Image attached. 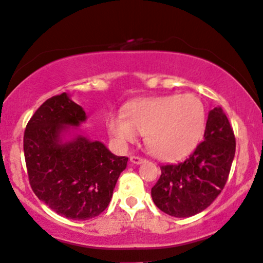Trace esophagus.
I'll list each match as a JSON object with an SVG mask.
<instances>
[{"instance_id":"obj_1","label":"esophagus","mask_w":263,"mask_h":263,"mask_svg":"<svg viewBox=\"0 0 263 263\" xmlns=\"http://www.w3.org/2000/svg\"><path fill=\"white\" fill-rule=\"evenodd\" d=\"M129 160H131L132 164H142L144 162V158L142 157H137V156H134L129 158Z\"/></svg>"}]
</instances>
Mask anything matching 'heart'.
<instances>
[{"label": "heart", "mask_w": 263, "mask_h": 263, "mask_svg": "<svg viewBox=\"0 0 263 263\" xmlns=\"http://www.w3.org/2000/svg\"><path fill=\"white\" fill-rule=\"evenodd\" d=\"M205 107L192 94L145 98L123 107V115H111L106 127L121 147L144 134L148 149L160 160H174L190 153L205 127Z\"/></svg>", "instance_id": "1"}]
</instances>
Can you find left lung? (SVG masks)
Returning <instances> with one entry per match:
<instances>
[{
  "mask_svg": "<svg viewBox=\"0 0 263 263\" xmlns=\"http://www.w3.org/2000/svg\"><path fill=\"white\" fill-rule=\"evenodd\" d=\"M203 140L178 164L160 166L152 198L164 213L187 218L204 211L222 192L235 156V137L220 106L208 112Z\"/></svg>",
  "mask_w": 263,
  "mask_h": 263,
  "instance_id": "8db88e82",
  "label": "left lung"
}]
</instances>
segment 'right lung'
<instances>
[{
  "mask_svg": "<svg viewBox=\"0 0 263 263\" xmlns=\"http://www.w3.org/2000/svg\"><path fill=\"white\" fill-rule=\"evenodd\" d=\"M85 120L83 107L62 93L47 99L31 116L23 141L34 194L60 216L74 220L105 211L128 160L73 129Z\"/></svg>",
  "mask_w": 263,
  "mask_h": 263,
  "instance_id": "1",
  "label": "right lung"
}]
</instances>
